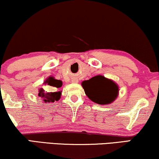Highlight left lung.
I'll return each mask as SVG.
<instances>
[{"label": "left lung", "instance_id": "8db88e82", "mask_svg": "<svg viewBox=\"0 0 159 159\" xmlns=\"http://www.w3.org/2000/svg\"><path fill=\"white\" fill-rule=\"evenodd\" d=\"M87 97L94 103L105 105L113 102L118 95V86L111 80L97 75L82 82Z\"/></svg>", "mask_w": 159, "mask_h": 159}]
</instances>
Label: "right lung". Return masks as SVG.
Instances as JSON below:
<instances>
[{
	"mask_svg": "<svg viewBox=\"0 0 159 159\" xmlns=\"http://www.w3.org/2000/svg\"><path fill=\"white\" fill-rule=\"evenodd\" d=\"M45 83H48V85L53 86V87L56 88H60L62 86V82L60 80H56L53 77H50L47 81H45ZM61 92H45L43 89H40L39 91V97H40L43 100V101L45 103H51V102L58 101L59 100V98H61Z\"/></svg>",
	"mask_w": 159,
	"mask_h": 159,
	"instance_id": "add662e5",
	"label": "right lung"
}]
</instances>
